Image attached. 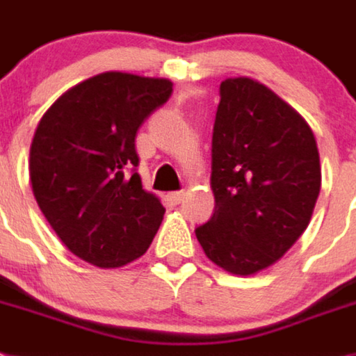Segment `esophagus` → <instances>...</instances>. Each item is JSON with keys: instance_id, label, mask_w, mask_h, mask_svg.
<instances>
[{"instance_id": "esophagus-1", "label": "esophagus", "mask_w": 356, "mask_h": 356, "mask_svg": "<svg viewBox=\"0 0 356 356\" xmlns=\"http://www.w3.org/2000/svg\"><path fill=\"white\" fill-rule=\"evenodd\" d=\"M184 195H186V191H184V190L172 191V193H168V199H170V202L177 206V204H181L182 200H184Z\"/></svg>"}]
</instances>
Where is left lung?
<instances>
[{"instance_id": "left-lung-1", "label": "left lung", "mask_w": 356, "mask_h": 356, "mask_svg": "<svg viewBox=\"0 0 356 356\" xmlns=\"http://www.w3.org/2000/svg\"><path fill=\"white\" fill-rule=\"evenodd\" d=\"M211 190L215 211L195 234L231 274L274 265L310 224L321 191L317 141L307 120L258 80L220 84Z\"/></svg>"}]
</instances>
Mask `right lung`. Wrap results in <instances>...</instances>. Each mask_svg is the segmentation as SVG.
<instances>
[{
  "mask_svg": "<svg viewBox=\"0 0 356 356\" xmlns=\"http://www.w3.org/2000/svg\"><path fill=\"white\" fill-rule=\"evenodd\" d=\"M172 86L107 71L67 89L37 125L29 161L33 197L64 245L88 264H131L159 229L165 208L143 190L134 141Z\"/></svg>",
  "mask_w": 356,
  "mask_h": 356,
  "instance_id": "right-lung-1",
  "label": "right lung"
}]
</instances>
